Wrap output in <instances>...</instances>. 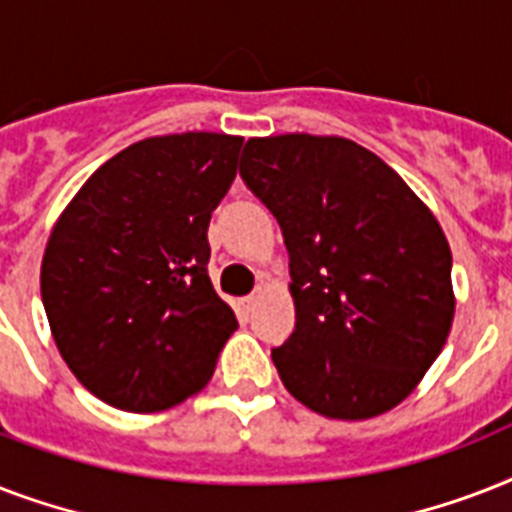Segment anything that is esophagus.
Returning a JSON list of instances; mask_svg holds the SVG:
<instances>
[{
    "instance_id": "34e87169",
    "label": "esophagus",
    "mask_w": 512,
    "mask_h": 512,
    "mask_svg": "<svg viewBox=\"0 0 512 512\" xmlns=\"http://www.w3.org/2000/svg\"><path fill=\"white\" fill-rule=\"evenodd\" d=\"M257 303H260V292H252V295H247V297H241V311L247 313H252L257 308Z\"/></svg>"
}]
</instances>
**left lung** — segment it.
<instances>
[{"label": "left lung", "instance_id": "8db88e82", "mask_svg": "<svg viewBox=\"0 0 512 512\" xmlns=\"http://www.w3.org/2000/svg\"><path fill=\"white\" fill-rule=\"evenodd\" d=\"M239 175L289 252L295 329L271 350L281 382L332 420L393 409L452 329V252L438 220L345 138H252Z\"/></svg>", "mask_w": 512, "mask_h": 512}]
</instances>
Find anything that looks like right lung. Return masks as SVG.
<instances>
[{
    "mask_svg": "<svg viewBox=\"0 0 512 512\" xmlns=\"http://www.w3.org/2000/svg\"><path fill=\"white\" fill-rule=\"evenodd\" d=\"M241 143L217 132L132 143L52 228L44 311L63 361L100 401L162 412L215 372L239 324L207 276V228Z\"/></svg>",
    "mask_w": 512,
    "mask_h": 512,
    "instance_id": "right-lung-1",
    "label": "right lung"
}]
</instances>
